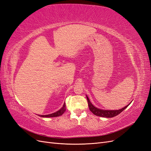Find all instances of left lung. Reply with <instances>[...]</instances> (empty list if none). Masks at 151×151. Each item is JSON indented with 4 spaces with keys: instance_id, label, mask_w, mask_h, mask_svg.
Segmentation results:
<instances>
[{
    "instance_id": "obj_1",
    "label": "left lung",
    "mask_w": 151,
    "mask_h": 151,
    "mask_svg": "<svg viewBox=\"0 0 151 151\" xmlns=\"http://www.w3.org/2000/svg\"><path fill=\"white\" fill-rule=\"evenodd\" d=\"M87 102H88V107H89V110L91 111L92 113H93L95 115L99 116V117H107V118H111V117H114L115 116L119 115V114H121L122 111L126 109V108L129 106L127 105L125 107L122 108V109H120V110H101L97 109L91 103L89 99L88 98L87 96Z\"/></svg>"
}]
</instances>
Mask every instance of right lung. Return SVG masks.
Instances as JSON below:
<instances>
[{
	"label": "right lung",
	"instance_id": "obj_1",
	"mask_svg": "<svg viewBox=\"0 0 151 151\" xmlns=\"http://www.w3.org/2000/svg\"><path fill=\"white\" fill-rule=\"evenodd\" d=\"M65 111V103L64 104L63 106L61 108V109L59 110L56 111L55 113H53L51 114H49V115H39L40 116V117H59L60 115H62L64 113V111Z\"/></svg>",
	"mask_w": 151,
	"mask_h": 151
}]
</instances>
